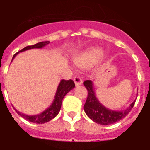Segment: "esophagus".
<instances>
[{
	"label": "esophagus",
	"instance_id": "1",
	"mask_svg": "<svg viewBox=\"0 0 150 150\" xmlns=\"http://www.w3.org/2000/svg\"><path fill=\"white\" fill-rule=\"evenodd\" d=\"M74 81L76 86H79V85H81L82 83H83V80H82L81 78L79 77V76H75V77L74 78Z\"/></svg>",
	"mask_w": 150,
	"mask_h": 150
}]
</instances>
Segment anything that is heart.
Here are the masks:
<instances>
[{
  "label": "heart",
  "instance_id": "b5f03b06",
  "mask_svg": "<svg viewBox=\"0 0 150 150\" xmlns=\"http://www.w3.org/2000/svg\"><path fill=\"white\" fill-rule=\"evenodd\" d=\"M104 52L100 48H91L74 57V63L80 68H88L97 64L103 56Z\"/></svg>",
  "mask_w": 150,
  "mask_h": 150
}]
</instances>
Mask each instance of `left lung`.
Instances as JSON below:
<instances>
[{"mask_svg": "<svg viewBox=\"0 0 150 150\" xmlns=\"http://www.w3.org/2000/svg\"><path fill=\"white\" fill-rule=\"evenodd\" d=\"M84 86L88 90V97L84 105L86 114L92 121L100 125H110L120 121L127 116L134 107L135 100L130 104L129 107L123 110H112L106 107L97 98L95 91L91 80H86Z\"/></svg>", "mask_w": 150, "mask_h": 150, "instance_id": "left-lung-1", "label": "left lung"}]
</instances>
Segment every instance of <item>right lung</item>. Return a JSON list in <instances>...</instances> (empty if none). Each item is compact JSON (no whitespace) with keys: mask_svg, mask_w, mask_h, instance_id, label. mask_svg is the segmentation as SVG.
<instances>
[{"mask_svg":"<svg viewBox=\"0 0 150 150\" xmlns=\"http://www.w3.org/2000/svg\"><path fill=\"white\" fill-rule=\"evenodd\" d=\"M50 43V41H43V42H40V43L32 45V46H26V47L21 50L18 52H17V53L13 55V59L19 52L30 50V49H41L44 47L46 45L49 44ZM13 59H12V61H13ZM74 87H75V84H74L72 79H69V80L62 79L60 83H59V86L57 88L52 104L47 109H46L44 111H43V112L38 115L25 114V113H22V112L17 110L14 107H13V108L15 109V110L16 111V112L19 116H22V118H24L27 121L30 122L37 123V124H43V123L45 122H48L49 121L52 120L53 118H55L57 115L59 114V111L61 110V107H62V100H63L64 97L65 96L66 94L68 93L71 90H72Z\"/></svg>","mask_w":150,"mask_h":150,"instance_id":"obj_1","label":"right lung"}]
</instances>
